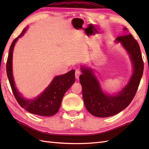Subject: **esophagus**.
I'll return each instance as SVG.
<instances>
[{
  "label": "esophagus",
  "instance_id": "obj_1",
  "mask_svg": "<svg viewBox=\"0 0 149 149\" xmlns=\"http://www.w3.org/2000/svg\"><path fill=\"white\" fill-rule=\"evenodd\" d=\"M81 74V72L79 70H75V78H76V79H79V76Z\"/></svg>",
  "mask_w": 149,
  "mask_h": 149
}]
</instances>
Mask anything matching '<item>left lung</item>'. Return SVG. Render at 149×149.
Segmentation results:
<instances>
[{"label": "left lung", "mask_w": 149, "mask_h": 149, "mask_svg": "<svg viewBox=\"0 0 149 149\" xmlns=\"http://www.w3.org/2000/svg\"><path fill=\"white\" fill-rule=\"evenodd\" d=\"M123 30L127 31L124 27ZM116 42H120L127 52L133 66V73L128 83L118 93L114 95L104 92L94 70L81 66L82 74L79 81L82 86L83 97L86 109L97 117H108L115 115L125 109L133 99L140 83L143 72V61L140 46L132 34L119 36Z\"/></svg>", "instance_id": "left-lung-1"}]
</instances>
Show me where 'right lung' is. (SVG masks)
<instances>
[{"label":"right lung","instance_id":"1","mask_svg":"<svg viewBox=\"0 0 149 149\" xmlns=\"http://www.w3.org/2000/svg\"><path fill=\"white\" fill-rule=\"evenodd\" d=\"M28 27H25L11 43L6 63L7 75L15 99L22 107L34 115L50 116L58 113L65 93L75 83V70H72L65 74L57 75L49 86L34 99H27L22 96L16 88L13 74V52L16 42L19 38L24 35Z\"/></svg>","mask_w":149,"mask_h":149}]
</instances>
